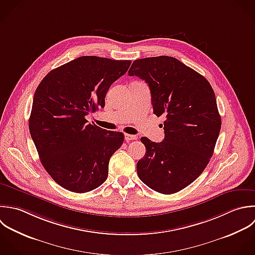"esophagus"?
<instances>
[{
	"label": "esophagus",
	"mask_w": 255,
	"mask_h": 255,
	"mask_svg": "<svg viewBox=\"0 0 255 255\" xmlns=\"http://www.w3.org/2000/svg\"><path fill=\"white\" fill-rule=\"evenodd\" d=\"M132 140H137V136L135 135H130V134H125V141L129 142Z\"/></svg>",
	"instance_id": "34e87169"
}]
</instances>
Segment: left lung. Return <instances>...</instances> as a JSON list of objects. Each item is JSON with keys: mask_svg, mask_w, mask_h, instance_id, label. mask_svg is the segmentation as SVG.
Segmentation results:
<instances>
[{"mask_svg": "<svg viewBox=\"0 0 255 255\" xmlns=\"http://www.w3.org/2000/svg\"><path fill=\"white\" fill-rule=\"evenodd\" d=\"M128 73L148 83L154 114L167 118L162 142L141 138L146 154L137 163L138 177L158 193H178L214 154L222 126L214 89L202 74L167 55L136 59Z\"/></svg>", "mask_w": 255, "mask_h": 255, "instance_id": "8db88e82", "label": "left lung"}]
</instances>
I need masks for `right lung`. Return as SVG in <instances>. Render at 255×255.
Returning a JSON list of instances; mask_svg holds the SVG:
<instances>
[{"mask_svg":"<svg viewBox=\"0 0 255 255\" xmlns=\"http://www.w3.org/2000/svg\"><path fill=\"white\" fill-rule=\"evenodd\" d=\"M130 60L85 55L49 71L38 84L28 121L40 162L59 186L87 193L108 177L111 156L124 134L88 124L85 116L105 106V96Z\"/></svg>","mask_w":255,"mask_h":255,"instance_id":"right-lung-1","label":"right lung"}]
</instances>
